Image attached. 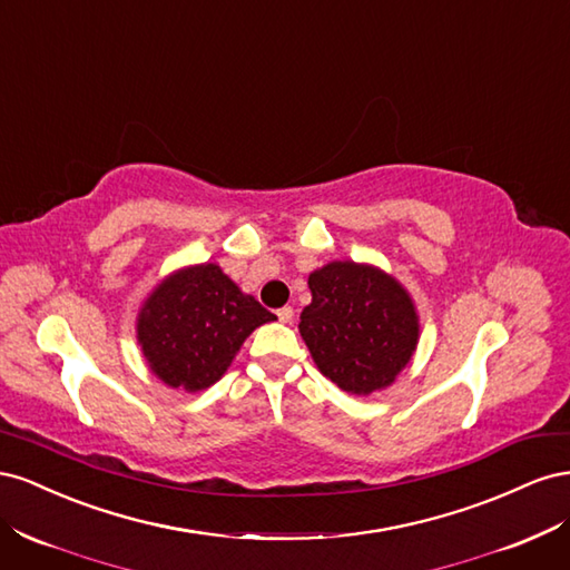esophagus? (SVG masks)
Returning <instances> with one entry per match:
<instances>
[{"label": "esophagus", "mask_w": 570, "mask_h": 570, "mask_svg": "<svg viewBox=\"0 0 570 570\" xmlns=\"http://www.w3.org/2000/svg\"><path fill=\"white\" fill-rule=\"evenodd\" d=\"M292 318H295V308H292V306L278 308V321L281 323H292Z\"/></svg>", "instance_id": "esophagus-1"}]
</instances>
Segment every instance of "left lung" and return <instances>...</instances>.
<instances>
[{
  "label": "left lung",
  "mask_w": 570,
  "mask_h": 570,
  "mask_svg": "<svg viewBox=\"0 0 570 570\" xmlns=\"http://www.w3.org/2000/svg\"><path fill=\"white\" fill-rule=\"evenodd\" d=\"M299 333L325 377L352 394L387 387L416 350L419 318L383 271L333 262L308 275Z\"/></svg>",
  "instance_id": "8db88e82"
}]
</instances>
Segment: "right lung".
<instances>
[{
	"label": "right lung",
	"instance_id": "add662e5",
	"mask_svg": "<svg viewBox=\"0 0 570 570\" xmlns=\"http://www.w3.org/2000/svg\"><path fill=\"white\" fill-rule=\"evenodd\" d=\"M275 316L216 264L170 275L147 299L137 340L154 375L170 387L197 392L226 373L254 327Z\"/></svg>",
	"mask_w": 570,
	"mask_h": 570
}]
</instances>
